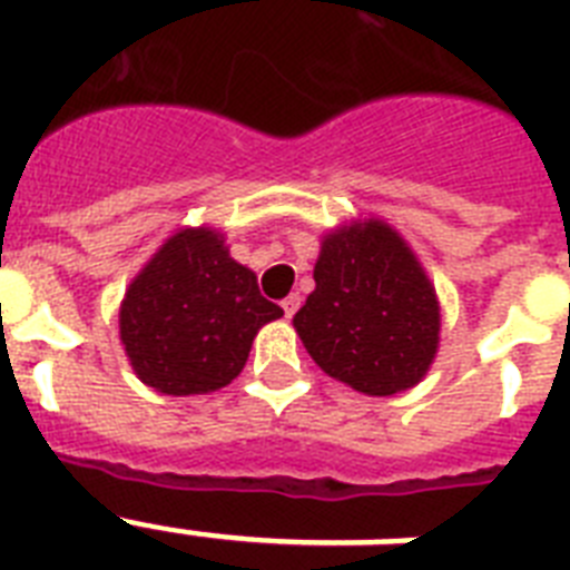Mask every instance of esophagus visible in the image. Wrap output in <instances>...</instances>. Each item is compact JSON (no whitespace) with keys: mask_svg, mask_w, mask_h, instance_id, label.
<instances>
[{"mask_svg":"<svg viewBox=\"0 0 570 570\" xmlns=\"http://www.w3.org/2000/svg\"><path fill=\"white\" fill-rule=\"evenodd\" d=\"M281 307H284L286 320H289V316H295V311H298V307H302V295H298V293L286 295L284 302H281Z\"/></svg>","mask_w":570,"mask_h":570,"instance_id":"1","label":"esophagus"}]
</instances>
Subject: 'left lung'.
<instances>
[{
  "mask_svg": "<svg viewBox=\"0 0 570 570\" xmlns=\"http://www.w3.org/2000/svg\"><path fill=\"white\" fill-rule=\"evenodd\" d=\"M316 289L293 316L322 373L366 396H396L425 379L441 346V302L402 233L384 218L322 236Z\"/></svg>",
  "mask_w": 570,
  "mask_h": 570,
  "instance_id": "obj_1",
  "label": "left lung"
}]
</instances>
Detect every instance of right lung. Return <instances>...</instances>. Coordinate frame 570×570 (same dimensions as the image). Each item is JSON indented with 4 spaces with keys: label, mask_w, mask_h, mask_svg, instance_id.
<instances>
[{
    "label": "right lung",
    "mask_w": 570,
    "mask_h": 570,
    "mask_svg": "<svg viewBox=\"0 0 570 570\" xmlns=\"http://www.w3.org/2000/svg\"><path fill=\"white\" fill-rule=\"evenodd\" d=\"M284 311L259 295L257 275L230 257L215 227H180L129 281L120 343L132 373L165 396L227 387L250 343Z\"/></svg>",
    "instance_id": "add662e5"
}]
</instances>
